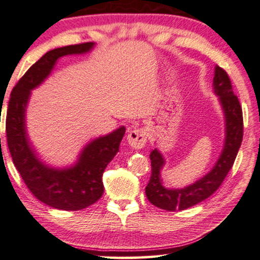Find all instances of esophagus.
<instances>
[{
	"instance_id": "esophagus-1",
	"label": "esophagus",
	"mask_w": 260,
	"mask_h": 260,
	"mask_svg": "<svg viewBox=\"0 0 260 260\" xmlns=\"http://www.w3.org/2000/svg\"><path fill=\"white\" fill-rule=\"evenodd\" d=\"M147 137L146 129H133L127 135V142L133 149H141L147 142Z\"/></svg>"
}]
</instances>
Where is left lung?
Masks as SVG:
<instances>
[{
	"label": "left lung",
	"mask_w": 260,
	"mask_h": 260,
	"mask_svg": "<svg viewBox=\"0 0 260 260\" xmlns=\"http://www.w3.org/2000/svg\"><path fill=\"white\" fill-rule=\"evenodd\" d=\"M213 92L224 115L225 137L220 155L208 173L185 187L168 188L161 178V171L166 165L165 156L156 147L149 154L152 175L145 193L149 203L161 210L181 211L204 202L220 187L235 162L243 140V112L238 98L233 94L229 75L218 66L214 67Z\"/></svg>",
	"instance_id": "8db88e82"
}]
</instances>
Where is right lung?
<instances>
[{
    "mask_svg": "<svg viewBox=\"0 0 260 260\" xmlns=\"http://www.w3.org/2000/svg\"><path fill=\"white\" fill-rule=\"evenodd\" d=\"M94 42L55 48L35 62L14 87L7 111V141L13 162L36 199L56 210L79 211L98 202L104 193L102 174L116 153L125 126L92 139L72 165L56 167L41 159L29 138L27 108L31 90L49 78L57 61L67 55L90 53Z\"/></svg>",
    "mask_w": 260,
    "mask_h": 260,
    "instance_id": "obj_1",
    "label": "right lung"
}]
</instances>
